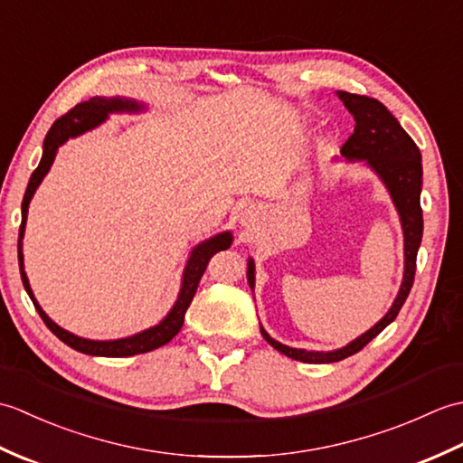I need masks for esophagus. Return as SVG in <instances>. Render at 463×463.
Instances as JSON below:
<instances>
[{
  "mask_svg": "<svg viewBox=\"0 0 463 463\" xmlns=\"http://www.w3.org/2000/svg\"><path fill=\"white\" fill-rule=\"evenodd\" d=\"M254 216V206H249V209H244V219H252Z\"/></svg>",
  "mask_w": 463,
  "mask_h": 463,
  "instance_id": "34e87169",
  "label": "esophagus"
}]
</instances>
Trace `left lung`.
<instances>
[{
  "label": "left lung",
  "instance_id": "1",
  "mask_svg": "<svg viewBox=\"0 0 463 463\" xmlns=\"http://www.w3.org/2000/svg\"><path fill=\"white\" fill-rule=\"evenodd\" d=\"M338 99L352 113L354 133L348 141L342 145V156L350 163H364L378 175V179L386 186L390 199L394 203L400 214L402 231H404V279H402L400 290L392 302L386 317L380 318L370 330H366L352 340L346 346L328 352L290 348L287 344L274 340L270 334L260 326L262 338L272 348L282 352L284 356L292 360H300L307 364H330L352 356L360 352L370 340L396 320L400 308L404 307L408 294L414 284L416 274V257L424 232V219H421L420 193H421V155L411 137L402 129L398 119L378 99L366 95H354L346 91H336ZM247 280L250 290H254V260L247 262Z\"/></svg>",
  "mask_w": 463,
  "mask_h": 463
}]
</instances>
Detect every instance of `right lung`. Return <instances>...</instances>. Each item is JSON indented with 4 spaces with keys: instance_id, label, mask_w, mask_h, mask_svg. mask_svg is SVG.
<instances>
[{
    "instance_id": "right-lung-1",
    "label": "right lung",
    "mask_w": 463,
    "mask_h": 463,
    "mask_svg": "<svg viewBox=\"0 0 463 463\" xmlns=\"http://www.w3.org/2000/svg\"><path fill=\"white\" fill-rule=\"evenodd\" d=\"M139 111H145V103H137L135 99H127V97H91L90 101L75 105L71 111L65 113L63 117H59V119L52 125V129H49L45 135L42 161H39L37 169L32 173V179L27 183L24 203H22V226H19V239H17V260H19V272H22L24 287L29 294V298H32L35 310L39 312V317H42V320L45 322V326L52 330L59 340L65 342L67 346H71L77 352L90 354V356L125 358V356H135V354L151 352L155 348L165 346L166 342H171L183 328L184 312L189 308V304L196 292V287H199L203 272L206 270V264H209L214 252L226 250L232 244L231 231L219 232L214 234V237L196 244L189 254V260L184 264L181 290H179V297H176L173 304V308L166 312V317L159 324H155V326L146 328L143 332H137L133 336L119 338V340L81 338L77 336V334L67 332L65 328L59 326V324H55L52 318H49L43 312V308L39 307V302L33 297V290L29 287L25 267H24V234H25L27 211H29V203H32L33 194L37 191V186L42 184L45 175L49 173V169H52L59 146L63 143L95 129V127H99L101 123L107 121V117L111 113H139Z\"/></svg>"
}]
</instances>
